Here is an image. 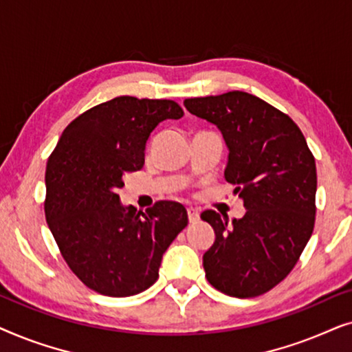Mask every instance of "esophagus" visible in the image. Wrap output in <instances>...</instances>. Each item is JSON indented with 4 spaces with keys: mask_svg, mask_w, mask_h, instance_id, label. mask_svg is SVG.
Instances as JSON below:
<instances>
[{
    "mask_svg": "<svg viewBox=\"0 0 352 352\" xmlns=\"http://www.w3.org/2000/svg\"><path fill=\"white\" fill-rule=\"evenodd\" d=\"M187 216H189V223H197V221L200 219L199 210L192 208V206H189V208H187Z\"/></svg>",
    "mask_w": 352,
    "mask_h": 352,
    "instance_id": "34e87169",
    "label": "esophagus"
}]
</instances>
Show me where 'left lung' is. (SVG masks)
Returning <instances> with one entry per match:
<instances>
[{"label":"left lung","mask_w":352,"mask_h":352,"mask_svg":"<svg viewBox=\"0 0 352 352\" xmlns=\"http://www.w3.org/2000/svg\"><path fill=\"white\" fill-rule=\"evenodd\" d=\"M184 105L223 134L224 177L247 210L232 223L214 210L200 214L216 235L204 254L205 276L229 296L263 295L292 272L314 230V155L298 124L253 94L229 91Z\"/></svg>","instance_id":"left-lung-1"}]
</instances>
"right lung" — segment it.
<instances>
[{"label": "right lung", "mask_w": 352, "mask_h": 352, "mask_svg": "<svg viewBox=\"0 0 352 352\" xmlns=\"http://www.w3.org/2000/svg\"><path fill=\"white\" fill-rule=\"evenodd\" d=\"M182 115L175 100L120 96L76 117L47 158V226L72 272L100 295L133 296L153 285L163 253L189 223L177 201L142 213L118 195L124 175L142 168L158 123Z\"/></svg>", "instance_id": "1"}]
</instances>
